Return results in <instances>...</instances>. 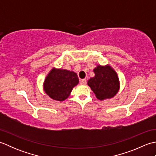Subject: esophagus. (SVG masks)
Segmentation results:
<instances>
[{
	"mask_svg": "<svg viewBox=\"0 0 156 156\" xmlns=\"http://www.w3.org/2000/svg\"><path fill=\"white\" fill-rule=\"evenodd\" d=\"M80 84L85 85L86 84H87V80H86V79H82V80H80Z\"/></svg>",
	"mask_w": 156,
	"mask_h": 156,
	"instance_id": "34e87169",
	"label": "esophagus"
}]
</instances>
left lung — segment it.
Returning <instances> with one entry per match:
<instances>
[{
  "instance_id": "1",
  "label": "left lung",
  "mask_w": 156,
  "mask_h": 156,
  "mask_svg": "<svg viewBox=\"0 0 156 156\" xmlns=\"http://www.w3.org/2000/svg\"><path fill=\"white\" fill-rule=\"evenodd\" d=\"M94 76L88 80V86L98 100L113 98L120 89L117 73L110 65H97L93 69Z\"/></svg>"
}]
</instances>
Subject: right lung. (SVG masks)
<instances>
[{"label": "right lung", "instance_id": "1", "mask_svg": "<svg viewBox=\"0 0 156 156\" xmlns=\"http://www.w3.org/2000/svg\"><path fill=\"white\" fill-rule=\"evenodd\" d=\"M77 74L66 69L53 68L43 84L44 90L53 100L64 101L69 97L73 88L77 86Z\"/></svg>", "mask_w": 156, "mask_h": 156}]
</instances>
